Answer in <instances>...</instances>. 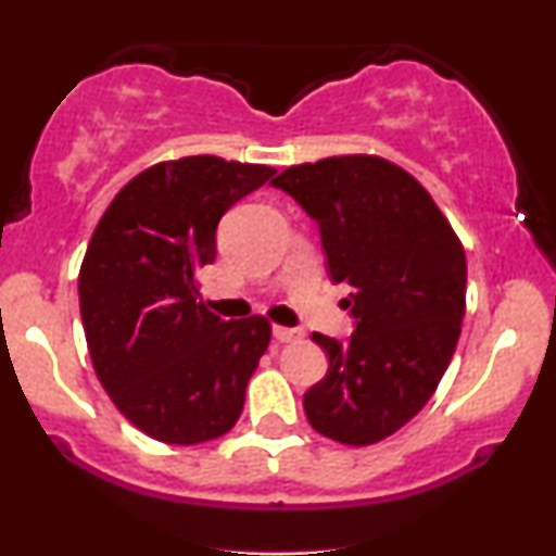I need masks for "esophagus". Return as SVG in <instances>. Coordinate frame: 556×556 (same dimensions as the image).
Returning <instances> with one entry per match:
<instances>
[{
    "label": "esophagus",
    "mask_w": 556,
    "mask_h": 556,
    "mask_svg": "<svg viewBox=\"0 0 556 556\" xmlns=\"http://www.w3.org/2000/svg\"><path fill=\"white\" fill-rule=\"evenodd\" d=\"M271 334H274V340H279V342H292V340H298L300 331L290 329V327H274Z\"/></svg>",
    "instance_id": "34e87169"
}]
</instances>
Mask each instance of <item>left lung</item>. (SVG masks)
Returning a JSON list of instances; mask_svg holds the SVG:
<instances>
[{"mask_svg":"<svg viewBox=\"0 0 556 556\" xmlns=\"http://www.w3.org/2000/svg\"><path fill=\"white\" fill-rule=\"evenodd\" d=\"M271 185L318 225L331 279L353 287L350 340L314 334L329 371L305 392V416L340 444L381 442L418 416L455 355L463 242L429 190L381 156L295 164Z\"/></svg>","mask_w":556,"mask_h":556,"instance_id":"left-lung-1","label":"left lung"}]
</instances>
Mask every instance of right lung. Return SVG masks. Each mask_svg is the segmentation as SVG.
Listing matches in <instances>:
<instances>
[{
  "label": "right lung",
  "instance_id": "right-lung-1",
  "mask_svg": "<svg viewBox=\"0 0 556 556\" xmlns=\"http://www.w3.org/2000/svg\"><path fill=\"white\" fill-rule=\"evenodd\" d=\"M277 169L182 156L143 169L114 195L80 264L78 295L101 387L136 429L201 444L238 424L271 340L264 316H219L198 300L216 225Z\"/></svg>",
  "mask_w": 556,
  "mask_h": 556
}]
</instances>
